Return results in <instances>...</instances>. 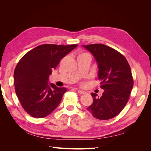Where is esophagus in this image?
<instances>
[{"label": "esophagus", "instance_id": "34e87169", "mask_svg": "<svg viewBox=\"0 0 151 151\" xmlns=\"http://www.w3.org/2000/svg\"><path fill=\"white\" fill-rule=\"evenodd\" d=\"M77 92H78V93H79L80 94H83L85 93V92H84V91L79 89H77Z\"/></svg>", "mask_w": 151, "mask_h": 151}]
</instances>
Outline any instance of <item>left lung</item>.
Wrapping results in <instances>:
<instances>
[{"mask_svg": "<svg viewBox=\"0 0 151 151\" xmlns=\"http://www.w3.org/2000/svg\"><path fill=\"white\" fill-rule=\"evenodd\" d=\"M96 61L98 77L104 90L102 96L92 93L93 103L87 108L99 120H109L124 108L133 88L130 67L125 57L103 44L83 45Z\"/></svg>", "mask_w": 151, "mask_h": 151, "instance_id": "8db88e82", "label": "left lung"}]
</instances>
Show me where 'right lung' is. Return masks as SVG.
<instances>
[{
    "label": "right lung",
    "mask_w": 151,
    "mask_h": 151,
    "mask_svg": "<svg viewBox=\"0 0 151 151\" xmlns=\"http://www.w3.org/2000/svg\"><path fill=\"white\" fill-rule=\"evenodd\" d=\"M77 45H41L26 53L14 72L17 96L24 110L35 118L50 115L60 104L67 89L49 83V76L61 59Z\"/></svg>",
    "instance_id": "right-lung-1"
}]
</instances>
